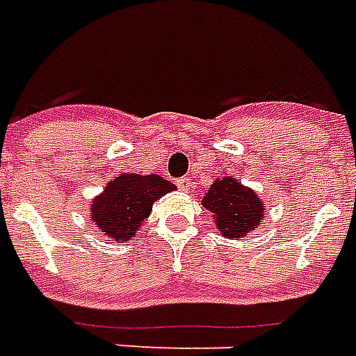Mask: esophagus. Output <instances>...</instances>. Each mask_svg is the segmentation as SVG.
<instances>
[{
  "instance_id": "34e87169",
  "label": "esophagus",
  "mask_w": 356,
  "mask_h": 356,
  "mask_svg": "<svg viewBox=\"0 0 356 356\" xmlns=\"http://www.w3.org/2000/svg\"><path fill=\"white\" fill-rule=\"evenodd\" d=\"M177 186H179V190H183V192H188V190L192 188V179H190V177L177 179Z\"/></svg>"
}]
</instances>
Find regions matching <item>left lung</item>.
<instances>
[{
	"label": "left lung",
	"mask_w": 356,
	"mask_h": 356,
	"mask_svg": "<svg viewBox=\"0 0 356 356\" xmlns=\"http://www.w3.org/2000/svg\"><path fill=\"white\" fill-rule=\"evenodd\" d=\"M202 205L213 213L216 229L233 241L254 232L265 211L256 192L232 177L216 179L203 196Z\"/></svg>",
	"instance_id": "8db88e82"
}]
</instances>
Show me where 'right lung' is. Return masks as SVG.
<instances>
[{
    "mask_svg": "<svg viewBox=\"0 0 356 356\" xmlns=\"http://www.w3.org/2000/svg\"><path fill=\"white\" fill-rule=\"evenodd\" d=\"M172 190L175 184L160 175L121 173L91 202V220L106 237L130 241L151 214L153 203Z\"/></svg>",
    "mask_w": 356,
    "mask_h": 356,
    "instance_id": "right-lung-1",
    "label": "right lung"
}]
</instances>
